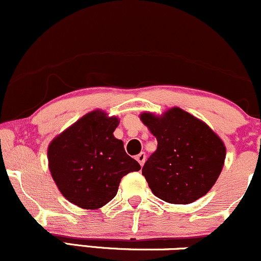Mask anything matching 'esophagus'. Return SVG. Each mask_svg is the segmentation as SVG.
Returning <instances> with one entry per match:
<instances>
[{
    "mask_svg": "<svg viewBox=\"0 0 261 261\" xmlns=\"http://www.w3.org/2000/svg\"><path fill=\"white\" fill-rule=\"evenodd\" d=\"M136 160H137V162L140 163V165L144 166V163L146 161V154H145V152H140L139 154H137Z\"/></svg>",
    "mask_w": 261,
    "mask_h": 261,
    "instance_id": "obj_1",
    "label": "esophagus"
}]
</instances>
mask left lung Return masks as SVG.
<instances>
[{"label": "left lung", "mask_w": 261, "mask_h": 261, "mask_svg": "<svg viewBox=\"0 0 261 261\" xmlns=\"http://www.w3.org/2000/svg\"><path fill=\"white\" fill-rule=\"evenodd\" d=\"M140 119L157 140V150L142 167L148 187L165 202L188 204L208 193L218 179L225 146L202 120L179 108Z\"/></svg>", "instance_id": "1"}]
</instances>
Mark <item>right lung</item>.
Returning a JSON list of instances; mask_svg holds the SVG:
<instances>
[{
	"instance_id": "right-lung-1",
	"label": "right lung",
	"mask_w": 261,
	"mask_h": 261,
	"mask_svg": "<svg viewBox=\"0 0 261 261\" xmlns=\"http://www.w3.org/2000/svg\"><path fill=\"white\" fill-rule=\"evenodd\" d=\"M116 116L94 110L48 146V166L61 193L84 210H98L116 196L120 181L140 165L114 136Z\"/></svg>"
}]
</instances>
